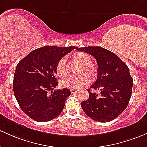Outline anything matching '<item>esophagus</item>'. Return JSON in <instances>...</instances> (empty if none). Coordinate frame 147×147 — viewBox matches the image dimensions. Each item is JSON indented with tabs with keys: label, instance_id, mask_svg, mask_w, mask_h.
I'll use <instances>...</instances> for the list:
<instances>
[{
	"label": "esophagus",
	"instance_id": "34e87169",
	"mask_svg": "<svg viewBox=\"0 0 147 147\" xmlns=\"http://www.w3.org/2000/svg\"><path fill=\"white\" fill-rule=\"evenodd\" d=\"M70 92H71V93H72V94H75V93H77V90H75V89H71Z\"/></svg>",
	"mask_w": 147,
	"mask_h": 147
}]
</instances>
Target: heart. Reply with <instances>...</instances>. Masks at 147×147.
<instances>
[{
    "instance_id": "obj_1",
    "label": "heart",
    "mask_w": 147,
    "mask_h": 147,
    "mask_svg": "<svg viewBox=\"0 0 147 147\" xmlns=\"http://www.w3.org/2000/svg\"><path fill=\"white\" fill-rule=\"evenodd\" d=\"M75 59L80 63L84 66V70H86L89 73H93L94 67L91 64V59L89 55L84 52H78L74 56ZM56 72L60 77H65L67 73V58L65 56L62 57L56 65ZM91 83V78L87 74H83L80 76H70L64 79L61 82L63 87L72 89H80L86 86Z\"/></svg>"
}]
</instances>
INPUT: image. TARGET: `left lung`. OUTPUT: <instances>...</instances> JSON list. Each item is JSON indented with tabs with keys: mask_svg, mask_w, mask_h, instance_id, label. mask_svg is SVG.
Listing matches in <instances>:
<instances>
[{
	"mask_svg": "<svg viewBox=\"0 0 147 147\" xmlns=\"http://www.w3.org/2000/svg\"><path fill=\"white\" fill-rule=\"evenodd\" d=\"M77 50L96 59L97 80L90 88L100 91L97 94L88 89L89 98L81 102V107L93 120L102 123L111 121L125 110L131 98L133 81L128 67L114 53L101 47H86Z\"/></svg>",
	"mask_w": 147,
	"mask_h": 147,
	"instance_id": "8db88e82",
	"label": "left lung"
}]
</instances>
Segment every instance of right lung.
I'll return each instance as SVG.
<instances>
[{"label": "right lung", "mask_w": 147, "mask_h": 147, "mask_svg": "<svg viewBox=\"0 0 147 147\" xmlns=\"http://www.w3.org/2000/svg\"><path fill=\"white\" fill-rule=\"evenodd\" d=\"M74 46H45L30 52L17 64L13 80V91L19 107L35 121L46 122L57 117L71 95L67 88L54 91L56 65Z\"/></svg>", "instance_id": "add662e5"}]
</instances>
